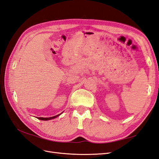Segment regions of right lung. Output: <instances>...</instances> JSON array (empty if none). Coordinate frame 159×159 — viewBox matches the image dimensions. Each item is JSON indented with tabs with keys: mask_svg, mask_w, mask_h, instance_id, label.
Listing matches in <instances>:
<instances>
[{
	"mask_svg": "<svg viewBox=\"0 0 159 159\" xmlns=\"http://www.w3.org/2000/svg\"><path fill=\"white\" fill-rule=\"evenodd\" d=\"M59 115H57V116H55L54 117H38V118L39 120H52L54 118H56V117H58Z\"/></svg>",
	"mask_w": 159,
	"mask_h": 159,
	"instance_id": "1",
	"label": "right lung"
}]
</instances>
